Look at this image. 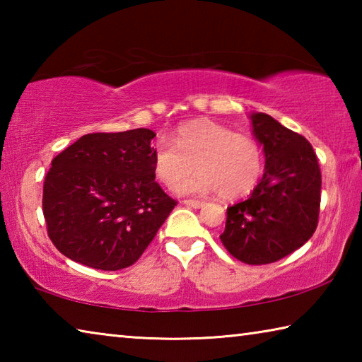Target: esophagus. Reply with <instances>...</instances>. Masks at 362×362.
Segmentation results:
<instances>
[{"label": "esophagus", "mask_w": 362, "mask_h": 362, "mask_svg": "<svg viewBox=\"0 0 362 362\" xmlns=\"http://www.w3.org/2000/svg\"><path fill=\"white\" fill-rule=\"evenodd\" d=\"M183 204L189 206V207H194V209H199V207L203 206L204 203H203V201H198V199H185V201H183Z\"/></svg>", "instance_id": "esophagus-1"}]
</instances>
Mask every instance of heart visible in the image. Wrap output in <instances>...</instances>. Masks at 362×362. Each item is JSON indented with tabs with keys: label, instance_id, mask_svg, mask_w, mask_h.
Returning <instances> with one entry per match:
<instances>
[{
	"label": "heart",
	"instance_id": "1",
	"mask_svg": "<svg viewBox=\"0 0 362 362\" xmlns=\"http://www.w3.org/2000/svg\"><path fill=\"white\" fill-rule=\"evenodd\" d=\"M193 177L177 185V192L212 193L236 199L252 192L262 175V148L257 140L236 134L209 119H196L180 126L170 140H159L153 153L156 179L173 187L194 169Z\"/></svg>",
	"mask_w": 362,
	"mask_h": 362
}]
</instances>
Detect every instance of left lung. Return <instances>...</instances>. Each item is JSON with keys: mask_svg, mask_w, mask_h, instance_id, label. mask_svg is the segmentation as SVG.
<instances>
[{"mask_svg": "<svg viewBox=\"0 0 362 362\" xmlns=\"http://www.w3.org/2000/svg\"><path fill=\"white\" fill-rule=\"evenodd\" d=\"M265 153V174L246 201L226 209L225 249L247 265L278 262L313 236L320 217L321 170L313 146L267 113H252Z\"/></svg>", "mask_w": 362, "mask_h": 362, "instance_id": "obj_1", "label": "left lung"}]
</instances>
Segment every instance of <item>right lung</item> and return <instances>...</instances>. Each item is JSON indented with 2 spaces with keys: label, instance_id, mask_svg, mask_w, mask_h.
I'll return each instance as SVG.
<instances>
[{
  "label": "right lung",
  "instance_id": "right-lung-1",
  "mask_svg": "<svg viewBox=\"0 0 362 362\" xmlns=\"http://www.w3.org/2000/svg\"><path fill=\"white\" fill-rule=\"evenodd\" d=\"M150 129L86 134L52 159L42 187L47 235L81 265L136 263L177 206L155 182Z\"/></svg>",
  "mask_w": 362,
  "mask_h": 362
}]
</instances>
